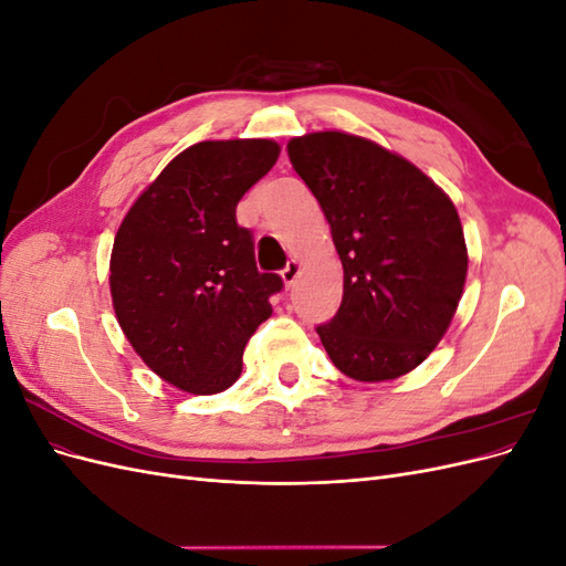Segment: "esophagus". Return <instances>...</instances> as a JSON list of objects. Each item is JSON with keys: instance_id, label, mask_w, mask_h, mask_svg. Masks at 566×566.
<instances>
[{"instance_id": "34e87169", "label": "esophagus", "mask_w": 566, "mask_h": 566, "mask_svg": "<svg viewBox=\"0 0 566 566\" xmlns=\"http://www.w3.org/2000/svg\"><path fill=\"white\" fill-rule=\"evenodd\" d=\"M281 276H283V281H285L287 287L293 285V283L297 281V276H300V262H297V260H287L285 269L281 271Z\"/></svg>"}]
</instances>
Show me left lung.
<instances>
[{
	"instance_id": "left-lung-1",
	"label": "left lung",
	"mask_w": 566,
	"mask_h": 566,
	"mask_svg": "<svg viewBox=\"0 0 566 566\" xmlns=\"http://www.w3.org/2000/svg\"><path fill=\"white\" fill-rule=\"evenodd\" d=\"M287 156L345 269L339 310L316 328L325 352L358 382L406 375L439 345L465 285L455 205L413 163L364 136L304 134Z\"/></svg>"
}]
</instances>
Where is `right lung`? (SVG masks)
<instances>
[{
    "instance_id": "add662e5",
    "label": "right lung",
    "mask_w": 566,
    "mask_h": 566,
    "mask_svg": "<svg viewBox=\"0 0 566 566\" xmlns=\"http://www.w3.org/2000/svg\"><path fill=\"white\" fill-rule=\"evenodd\" d=\"M269 139L200 142L169 163L117 229L111 295L119 328L144 364L191 394L229 389L243 349L271 316L279 273L254 264L235 205L276 165Z\"/></svg>"
}]
</instances>
